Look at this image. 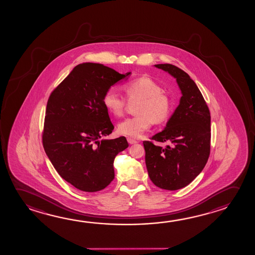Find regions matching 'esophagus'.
I'll use <instances>...</instances> for the list:
<instances>
[{"label": "esophagus", "instance_id": "obj_1", "mask_svg": "<svg viewBox=\"0 0 255 255\" xmlns=\"http://www.w3.org/2000/svg\"><path fill=\"white\" fill-rule=\"evenodd\" d=\"M128 143H129V144H134V143H137V141H135L134 139H132V138H128Z\"/></svg>", "mask_w": 255, "mask_h": 255}]
</instances>
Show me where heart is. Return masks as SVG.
<instances>
[{
	"label": "heart",
	"mask_w": 255,
	"mask_h": 255,
	"mask_svg": "<svg viewBox=\"0 0 255 255\" xmlns=\"http://www.w3.org/2000/svg\"><path fill=\"white\" fill-rule=\"evenodd\" d=\"M126 97L130 103L137 102L134 113L137 115L128 118L119 123L118 132L129 137H141L150 129L152 122L160 124L168 118L172 109L170 97L156 81L150 78L141 77L123 86ZM105 109L116 117H121L126 107V100L114 89H109L103 97Z\"/></svg>",
	"instance_id": "obj_1"
}]
</instances>
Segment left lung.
I'll return each instance as SVG.
<instances>
[{"label": "left lung", "instance_id": "obj_1", "mask_svg": "<svg viewBox=\"0 0 255 255\" xmlns=\"http://www.w3.org/2000/svg\"><path fill=\"white\" fill-rule=\"evenodd\" d=\"M176 80L182 97L161 132L143 141L145 164L151 182L167 190L187 186L201 173L210 154L211 116L202 94L188 73L170 64L154 65Z\"/></svg>", "mask_w": 255, "mask_h": 255}]
</instances>
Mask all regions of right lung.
I'll use <instances>...</instances> for the list:
<instances>
[{
    "label": "right lung",
    "mask_w": 255,
    "mask_h": 255,
    "mask_svg": "<svg viewBox=\"0 0 255 255\" xmlns=\"http://www.w3.org/2000/svg\"><path fill=\"white\" fill-rule=\"evenodd\" d=\"M131 73L82 63L53 91L47 104L42 143L61 177L78 190L96 192L114 179V162L127 149L125 136L102 139L114 129L103 97Z\"/></svg>",
    "instance_id": "right-lung-1"
}]
</instances>
